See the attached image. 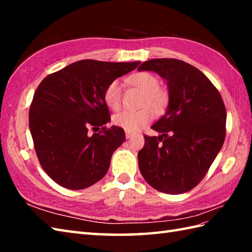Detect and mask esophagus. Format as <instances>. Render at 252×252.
I'll return each instance as SVG.
<instances>
[{
	"mask_svg": "<svg viewBox=\"0 0 252 252\" xmlns=\"http://www.w3.org/2000/svg\"><path fill=\"white\" fill-rule=\"evenodd\" d=\"M133 136V133L129 132V131H126V138H131Z\"/></svg>",
	"mask_w": 252,
	"mask_h": 252,
	"instance_id": "34e87169",
	"label": "esophagus"
}]
</instances>
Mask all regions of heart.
Here are the masks:
<instances>
[{
	"instance_id": "1",
	"label": "heart",
	"mask_w": 252,
	"mask_h": 252,
	"mask_svg": "<svg viewBox=\"0 0 252 252\" xmlns=\"http://www.w3.org/2000/svg\"><path fill=\"white\" fill-rule=\"evenodd\" d=\"M129 82L144 92L142 105L138 110H123L114 117V123L126 131L136 132L143 129L154 119L155 113L161 114L169 103V93L159 87V80L149 72H136L129 78ZM122 89L119 81H111L104 91V100L112 110H117L121 105ZM151 107H149V106Z\"/></svg>"
}]
</instances>
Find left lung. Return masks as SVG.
<instances>
[{"instance_id":"1","label":"left lung","mask_w":252,"mask_h":252,"mask_svg":"<svg viewBox=\"0 0 252 252\" xmlns=\"http://www.w3.org/2000/svg\"><path fill=\"white\" fill-rule=\"evenodd\" d=\"M138 70L157 72L167 81L169 93L167 111L152 126L160 135H144L138 168L155 189L183 194L199 184L221 151L226 133L225 106L210 80L183 61L149 60Z\"/></svg>"}]
</instances>
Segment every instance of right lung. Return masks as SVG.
<instances>
[{
  "label": "right lung",
  "mask_w": 252,
  "mask_h": 252,
  "mask_svg": "<svg viewBox=\"0 0 252 252\" xmlns=\"http://www.w3.org/2000/svg\"><path fill=\"white\" fill-rule=\"evenodd\" d=\"M138 65L83 60L42 80L30 106L29 127L41 167L58 185L83 189L104 178L112 154L126 141L121 127L105 126L110 112L104 91Z\"/></svg>",
  "instance_id": "obj_1"
}]
</instances>
